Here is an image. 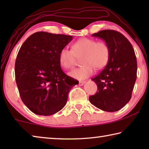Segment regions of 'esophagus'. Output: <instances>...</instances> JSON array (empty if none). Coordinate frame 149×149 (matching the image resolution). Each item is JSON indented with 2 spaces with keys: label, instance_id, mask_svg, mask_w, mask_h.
I'll return each instance as SVG.
<instances>
[{
  "label": "esophagus",
  "instance_id": "esophagus-1",
  "mask_svg": "<svg viewBox=\"0 0 149 149\" xmlns=\"http://www.w3.org/2000/svg\"><path fill=\"white\" fill-rule=\"evenodd\" d=\"M85 83V81H80L79 82V85H80V86H81V85H84Z\"/></svg>",
  "mask_w": 149,
  "mask_h": 149
}]
</instances>
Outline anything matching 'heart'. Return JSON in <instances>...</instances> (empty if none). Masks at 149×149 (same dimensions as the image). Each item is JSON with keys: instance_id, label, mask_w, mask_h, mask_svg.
<instances>
[{"instance_id": "1", "label": "heart", "mask_w": 149, "mask_h": 149, "mask_svg": "<svg viewBox=\"0 0 149 149\" xmlns=\"http://www.w3.org/2000/svg\"><path fill=\"white\" fill-rule=\"evenodd\" d=\"M110 56V47L105 41L82 38L72 44L71 50L63 48L59 53L60 65L65 70L72 69L77 58L83 65L69 73L74 79L82 80L93 74L94 68L99 70L108 64Z\"/></svg>"}]
</instances>
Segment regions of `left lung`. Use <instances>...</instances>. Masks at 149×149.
Instances as JSON below:
<instances>
[{
  "label": "left lung",
  "instance_id": "left-lung-1",
  "mask_svg": "<svg viewBox=\"0 0 149 149\" xmlns=\"http://www.w3.org/2000/svg\"><path fill=\"white\" fill-rule=\"evenodd\" d=\"M107 42L110 56L107 65L92 80L97 93L89 97L91 103L107 112H116L130 101L137 79V64L131 42L114 30H102L92 35Z\"/></svg>",
  "mask_w": 149,
  "mask_h": 149
}]
</instances>
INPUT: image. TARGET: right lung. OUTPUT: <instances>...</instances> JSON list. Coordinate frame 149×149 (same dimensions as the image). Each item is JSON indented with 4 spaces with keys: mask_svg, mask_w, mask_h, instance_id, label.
I'll use <instances>...</instances> for the list:
<instances>
[{
    "mask_svg": "<svg viewBox=\"0 0 149 149\" xmlns=\"http://www.w3.org/2000/svg\"><path fill=\"white\" fill-rule=\"evenodd\" d=\"M72 36L36 32L19 50L15 78L21 99L35 114H54L66 104L70 89L79 84L60 67L59 53Z\"/></svg>",
    "mask_w": 149,
    "mask_h": 149,
    "instance_id": "add662e5",
    "label": "right lung"
}]
</instances>
